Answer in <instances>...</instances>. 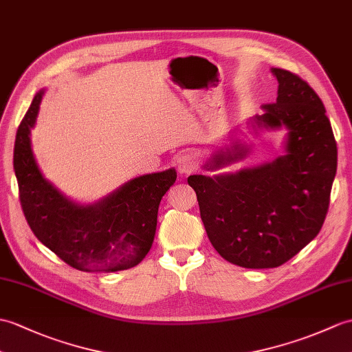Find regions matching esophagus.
<instances>
[{
    "label": "esophagus",
    "instance_id": "esophagus-1",
    "mask_svg": "<svg viewBox=\"0 0 352 352\" xmlns=\"http://www.w3.org/2000/svg\"><path fill=\"white\" fill-rule=\"evenodd\" d=\"M177 169L182 175H187L196 169V162L190 154H182L177 160Z\"/></svg>",
    "mask_w": 352,
    "mask_h": 352
}]
</instances>
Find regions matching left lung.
Listing matches in <instances>:
<instances>
[{
  "instance_id": "left-lung-1",
  "label": "left lung",
  "mask_w": 352,
  "mask_h": 352,
  "mask_svg": "<svg viewBox=\"0 0 352 352\" xmlns=\"http://www.w3.org/2000/svg\"><path fill=\"white\" fill-rule=\"evenodd\" d=\"M276 103L246 126L253 136L285 130L283 153L273 162L235 173L190 175L208 239L228 263L274 268L287 263L321 231L336 177L338 146L320 97L294 73L272 67ZM230 132L202 168L216 173L246 159L252 145Z\"/></svg>"
}]
</instances>
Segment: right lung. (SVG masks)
Here are the masks:
<instances>
[{
  "label": "right lung",
  "mask_w": 352,
  "mask_h": 352,
  "mask_svg": "<svg viewBox=\"0 0 352 352\" xmlns=\"http://www.w3.org/2000/svg\"><path fill=\"white\" fill-rule=\"evenodd\" d=\"M45 91L40 89L32 99L13 153L22 210L31 231L80 272L113 273L138 265L151 249L159 204L175 183V168L129 179L93 204L69 198L43 175L32 151L31 130Z\"/></svg>",
  "instance_id": "obj_1"
}]
</instances>
